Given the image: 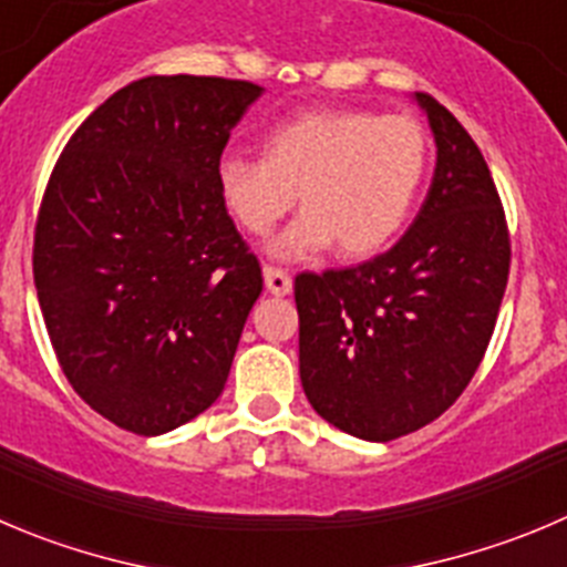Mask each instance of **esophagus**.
I'll return each instance as SVG.
<instances>
[{"instance_id": "34e87169", "label": "esophagus", "mask_w": 567, "mask_h": 567, "mask_svg": "<svg viewBox=\"0 0 567 567\" xmlns=\"http://www.w3.org/2000/svg\"><path fill=\"white\" fill-rule=\"evenodd\" d=\"M264 284H267V292L275 298H284V295L292 292V278L280 267H264Z\"/></svg>"}]
</instances>
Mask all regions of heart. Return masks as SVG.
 <instances>
[{
    "mask_svg": "<svg viewBox=\"0 0 567 567\" xmlns=\"http://www.w3.org/2000/svg\"><path fill=\"white\" fill-rule=\"evenodd\" d=\"M429 166V136L406 113L322 107L280 122L264 136V158L225 155L217 186L236 223L264 236L303 208L269 245L298 261L337 245L344 258L384 250L412 214Z\"/></svg>",
    "mask_w": 567,
    "mask_h": 567,
    "instance_id": "1",
    "label": "heart"
}]
</instances>
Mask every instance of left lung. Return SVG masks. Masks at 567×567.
Segmentation results:
<instances>
[{
	"instance_id": "obj_1",
	"label": "left lung",
	"mask_w": 567,
	"mask_h": 567,
	"mask_svg": "<svg viewBox=\"0 0 567 567\" xmlns=\"http://www.w3.org/2000/svg\"><path fill=\"white\" fill-rule=\"evenodd\" d=\"M436 166L401 241L348 269L300 272V381L344 434L390 442L440 417L471 384L509 275V230L482 150L449 107L414 94Z\"/></svg>"
}]
</instances>
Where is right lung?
Here are the masks:
<instances>
[{
    "label": "right lung",
    "mask_w": 567,
    "mask_h": 567,
    "mask_svg": "<svg viewBox=\"0 0 567 567\" xmlns=\"http://www.w3.org/2000/svg\"><path fill=\"white\" fill-rule=\"evenodd\" d=\"M261 91L142 78L85 118L52 169L32 245L38 303L69 384L118 429L166 434L225 390L264 278L217 166Z\"/></svg>",
    "instance_id": "add662e5"
}]
</instances>
